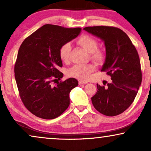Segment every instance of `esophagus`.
I'll list each match as a JSON object with an SVG mask.
<instances>
[{"instance_id":"34e87169","label":"esophagus","mask_w":151,"mask_h":151,"mask_svg":"<svg viewBox=\"0 0 151 151\" xmlns=\"http://www.w3.org/2000/svg\"><path fill=\"white\" fill-rule=\"evenodd\" d=\"M86 83H87V82H86V81H82V80H80L79 81L80 85H83V84H85Z\"/></svg>"}]
</instances>
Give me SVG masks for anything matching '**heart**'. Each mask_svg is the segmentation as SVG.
<instances>
[{
  "mask_svg": "<svg viewBox=\"0 0 151 151\" xmlns=\"http://www.w3.org/2000/svg\"><path fill=\"white\" fill-rule=\"evenodd\" d=\"M77 43L82 48L91 53V57L96 63H102L104 55L103 53L98 50V42L93 37L88 35L81 36L77 40ZM71 47L69 43H65L62 45L59 50L60 59L65 63L69 60ZM95 70V66L93 64H83L73 66L68 71V75L81 80H87L90 74Z\"/></svg>",
  "mask_w": 151,
  "mask_h": 151,
  "instance_id": "heart-1",
  "label": "heart"
}]
</instances>
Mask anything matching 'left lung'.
<instances>
[{"instance_id":"obj_1","label":"left lung","mask_w":151,"mask_h":151,"mask_svg":"<svg viewBox=\"0 0 151 151\" xmlns=\"http://www.w3.org/2000/svg\"><path fill=\"white\" fill-rule=\"evenodd\" d=\"M83 29L104 42L106 58L101 71H106L112 80L106 88L97 84L98 91L91 98L93 105L106 116L121 114L133 103L142 83L137 51L120 29L96 26Z\"/></svg>"}]
</instances>
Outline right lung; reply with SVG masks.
<instances>
[{"mask_svg": "<svg viewBox=\"0 0 151 151\" xmlns=\"http://www.w3.org/2000/svg\"><path fill=\"white\" fill-rule=\"evenodd\" d=\"M81 30L45 24L20 45L14 67L15 79L22 102L36 116L54 119L69 106V93L78 85V80L70 78L54 86L51 83L63 77L58 70L63 67L60 48L78 37Z\"/></svg>", "mask_w": 151, "mask_h": 151, "instance_id": "right-lung-1", "label": "right lung"}]
</instances>
